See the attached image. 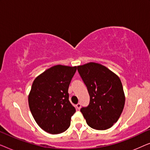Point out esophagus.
I'll list each match as a JSON object with an SVG mask.
<instances>
[{
  "mask_svg": "<svg viewBox=\"0 0 150 150\" xmlns=\"http://www.w3.org/2000/svg\"><path fill=\"white\" fill-rule=\"evenodd\" d=\"M76 107L78 110H80V108H81V104L80 103H78L76 105Z\"/></svg>",
  "mask_w": 150,
  "mask_h": 150,
  "instance_id": "esophagus-1",
  "label": "esophagus"
}]
</instances>
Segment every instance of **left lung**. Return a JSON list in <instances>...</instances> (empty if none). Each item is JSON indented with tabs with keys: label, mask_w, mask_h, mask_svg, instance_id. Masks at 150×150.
<instances>
[{
	"label": "left lung",
	"mask_w": 150,
	"mask_h": 150,
	"mask_svg": "<svg viewBox=\"0 0 150 150\" xmlns=\"http://www.w3.org/2000/svg\"><path fill=\"white\" fill-rule=\"evenodd\" d=\"M78 71L90 96L89 106L81 109L86 122L96 130L111 128L120 118L125 104L126 98L120 79L98 63L79 65Z\"/></svg>",
	"instance_id": "left-lung-1"
}]
</instances>
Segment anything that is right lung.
<instances>
[{
	"mask_svg": "<svg viewBox=\"0 0 150 150\" xmlns=\"http://www.w3.org/2000/svg\"><path fill=\"white\" fill-rule=\"evenodd\" d=\"M77 67L57 65L38 76L28 96L32 115L42 130L56 134L70 126L76 109L69 101L68 88Z\"/></svg>",
	"mask_w": 150,
	"mask_h": 150,
	"instance_id": "obj_1",
	"label": "right lung"
}]
</instances>
